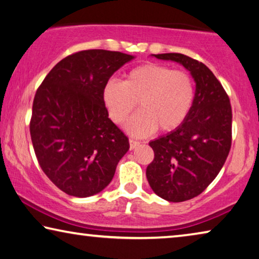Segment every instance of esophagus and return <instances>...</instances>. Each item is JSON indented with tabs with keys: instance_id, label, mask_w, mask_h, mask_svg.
Here are the masks:
<instances>
[{
	"instance_id": "34e87169",
	"label": "esophagus",
	"mask_w": 259,
	"mask_h": 259,
	"mask_svg": "<svg viewBox=\"0 0 259 259\" xmlns=\"http://www.w3.org/2000/svg\"><path fill=\"white\" fill-rule=\"evenodd\" d=\"M129 143H130V150H135L136 147L141 145V143L137 142V141H134V139H130Z\"/></svg>"
}]
</instances>
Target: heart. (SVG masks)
Listing matches in <instances>:
<instances>
[{
  "label": "heart",
  "instance_id": "b5f03b06",
  "mask_svg": "<svg viewBox=\"0 0 259 259\" xmlns=\"http://www.w3.org/2000/svg\"><path fill=\"white\" fill-rule=\"evenodd\" d=\"M195 100V85L189 73L159 63L131 69L124 79H110L102 89V101L112 121L120 124L136 108L141 112L126 123L133 136L146 137L159 129L169 133L187 120Z\"/></svg>",
  "mask_w": 259,
  "mask_h": 259
}]
</instances>
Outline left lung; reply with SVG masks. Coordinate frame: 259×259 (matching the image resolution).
<instances>
[{
	"label": "left lung",
	"instance_id": "1",
	"mask_svg": "<svg viewBox=\"0 0 259 259\" xmlns=\"http://www.w3.org/2000/svg\"><path fill=\"white\" fill-rule=\"evenodd\" d=\"M190 71L195 100L187 120L169 134L150 142L154 159L146 178L155 194L168 202L191 199L217 178L232 145V107L227 93L206 65L179 53L153 54Z\"/></svg>",
	"mask_w": 259,
	"mask_h": 259
}]
</instances>
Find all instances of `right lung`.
<instances>
[{
  "instance_id": "add662e5",
  "label": "right lung",
  "mask_w": 259,
  "mask_h": 259,
  "mask_svg": "<svg viewBox=\"0 0 259 259\" xmlns=\"http://www.w3.org/2000/svg\"><path fill=\"white\" fill-rule=\"evenodd\" d=\"M133 55L89 49L61 60L36 90L30 133L36 159L65 194L90 197L113 180L129 139L108 117L102 89Z\"/></svg>"
}]
</instances>
